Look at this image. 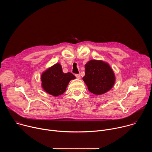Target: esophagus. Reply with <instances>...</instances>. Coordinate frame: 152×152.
Returning a JSON list of instances; mask_svg holds the SVG:
<instances>
[{
  "label": "esophagus",
  "instance_id": "1",
  "mask_svg": "<svg viewBox=\"0 0 152 152\" xmlns=\"http://www.w3.org/2000/svg\"><path fill=\"white\" fill-rule=\"evenodd\" d=\"M75 76H76V78H77V79H80V75H79V74H76Z\"/></svg>",
  "mask_w": 152,
  "mask_h": 152
}]
</instances>
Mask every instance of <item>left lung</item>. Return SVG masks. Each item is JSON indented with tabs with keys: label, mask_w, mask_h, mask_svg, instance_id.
<instances>
[{
	"label": "left lung",
	"mask_w": 152,
	"mask_h": 152,
	"mask_svg": "<svg viewBox=\"0 0 152 152\" xmlns=\"http://www.w3.org/2000/svg\"><path fill=\"white\" fill-rule=\"evenodd\" d=\"M85 75L82 79L88 90L96 95L103 94L111 90L115 76L110 64L102 60L92 59L85 65Z\"/></svg>",
	"instance_id": "left-lung-1"
}]
</instances>
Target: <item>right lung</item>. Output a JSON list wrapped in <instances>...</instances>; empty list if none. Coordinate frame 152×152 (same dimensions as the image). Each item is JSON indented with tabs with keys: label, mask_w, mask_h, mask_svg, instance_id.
Wrapping results in <instances>:
<instances>
[{
	"label": "right lung",
	"mask_w": 152,
	"mask_h": 152,
	"mask_svg": "<svg viewBox=\"0 0 152 152\" xmlns=\"http://www.w3.org/2000/svg\"><path fill=\"white\" fill-rule=\"evenodd\" d=\"M76 77L71 73H64L59 63H56L41 75V86L47 93L57 97L66 91L70 80Z\"/></svg>",
	"instance_id": "obj_1"
}]
</instances>
